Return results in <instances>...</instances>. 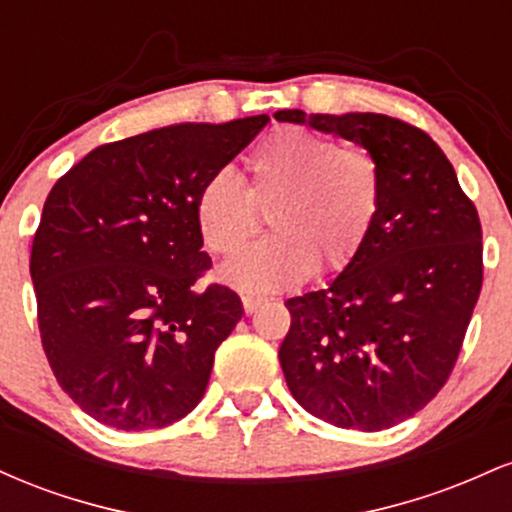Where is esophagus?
<instances>
[{"label":"esophagus","instance_id":"esophagus-1","mask_svg":"<svg viewBox=\"0 0 512 512\" xmlns=\"http://www.w3.org/2000/svg\"><path fill=\"white\" fill-rule=\"evenodd\" d=\"M262 305V298H255V296H243V310L248 315H252V313H257V308H260Z\"/></svg>","mask_w":512,"mask_h":512}]
</instances>
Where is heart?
<instances>
[{"instance_id":"heart-1","label":"heart","mask_w":512,"mask_h":512,"mask_svg":"<svg viewBox=\"0 0 512 512\" xmlns=\"http://www.w3.org/2000/svg\"><path fill=\"white\" fill-rule=\"evenodd\" d=\"M248 187L231 168L199 185L195 226L207 250L233 255L260 228L269 209L276 233L221 267V279L248 296L289 291L313 269H344L373 231L383 204V168L363 149H349L301 127H281L248 156Z\"/></svg>"}]
</instances>
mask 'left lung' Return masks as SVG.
Here are the masks:
<instances>
[{
  "label": "left lung",
  "mask_w": 512,
  "mask_h": 512,
  "mask_svg": "<svg viewBox=\"0 0 512 512\" xmlns=\"http://www.w3.org/2000/svg\"><path fill=\"white\" fill-rule=\"evenodd\" d=\"M274 117L361 144L383 168V204L358 255L327 289L286 301V385L327 424H402L438 395L460 356L484 279L477 207L443 149L409 122L303 110Z\"/></svg>",
  "instance_id": "1"
}]
</instances>
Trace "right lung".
Here are the masks:
<instances>
[{"instance_id": "right-lung-1", "label": "right lung", "mask_w": 512, "mask_h": 512, "mask_svg": "<svg viewBox=\"0 0 512 512\" xmlns=\"http://www.w3.org/2000/svg\"><path fill=\"white\" fill-rule=\"evenodd\" d=\"M267 122H185L103 144L45 199L31 248L40 339L62 390L101 424L163 428L204 397L243 305L228 286L195 289L211 267L195 197Z\"/></svg>"}]
</instances>
